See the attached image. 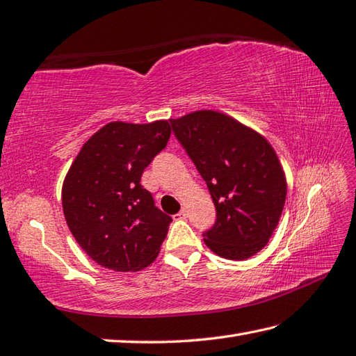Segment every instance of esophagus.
Listing matches in <instances>:
<instances>
[{"instance_id": "obj_1", "label": "esophagus", "mask_w": 356, "mask_h": 356, "mask_svg": "<svg viewBox=\"0 0 356 356\" xmlns=\"http://www.w3.org/2000/svg\"><path fill=\"white\" fill-rule=\"evenodd\" d=\"M174 219H176V220H184V219H186V211L182 210V211H179L177 214H174Z\"/></svg>"}]
</instances>
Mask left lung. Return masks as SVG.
<instances>
[{
	"label": "left lung",
	"instance_id": "1",
	"mask_svg": "<svg viewBox=\"0 0 356 356\" xmlns=\"http://www.w3.org/2000/svg\"><path fill=\"white\" fill-rule=\"evenodd\" d=\"M170 122L214 202L216 222L204 233L207 247L232 261L261 252L277 227L287 194L273 146L219 111H196Z\"/></svg>",
	"mask_w": 356,
	"mask_h": 356
}]
</instances>
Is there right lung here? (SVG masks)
<instances>
[{
	"instance_id": "add662e5",
	"label": "right lung",
	"mask_w": 356,
	"mask_h": 356,
	"mask_svg": "<svg viewBox=\"0 0 356 356\" xmlns=\"http://www.w3.org/2000/svg\"><path fill=\"white\" fill-rule=\"evenodd\" d=\"M168 120L111 122L90 136L61 188L66 224L85 253L114 271L154 262L171 218L140 185L143 170L170 140Z\"/></svg>"
}]
</instances>
